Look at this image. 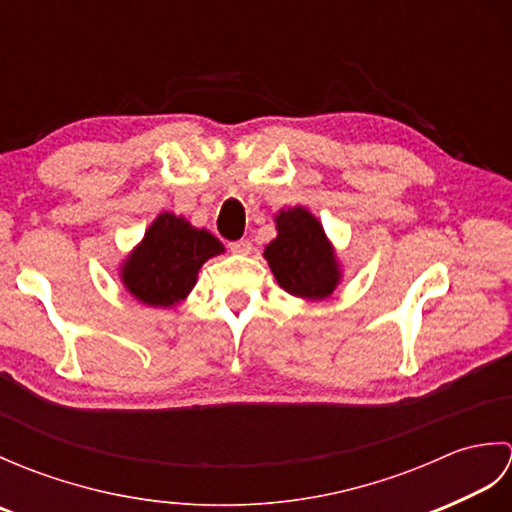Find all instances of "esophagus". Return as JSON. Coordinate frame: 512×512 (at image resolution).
Wrapping results in <instances>:
<instances>
[{"instance_id":"obj_1","label":"esophagus","mask_w":512,"mask_h":512,"mask_svg":"<svg viewBox=\"0 0 512 512\" xmlns=\"http://www.w3.org/2000/svg\"><path fill=\"white\" fill-rule=\"evenodd\" d=\"M228 248H231L233 253L248 255L250 250H253V244H250V239H237V242H231V244H228Z\"/></svg>"}]
</instances>
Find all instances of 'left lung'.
<instances>
[{
	"instance_id": "left-lung-1",
	"label": "left lung",
	"mask_w": 512,
	"mask_h": 512,
	"mask_svg": "<svg viewBox=\"0 0 512 512\" xmlns=\"http://www.w3.org/2000/svg\"><path fill=\"white\" fill-rule=\"evenodd\" d=\"M277 231L264 253L277 284L295 297H328L339 284V268L317 217L299 206L281 211Z\"/></svg>"
}]
</instances>
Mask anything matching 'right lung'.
I'll list each match as a JSON object with an SVG mask.
<instances>
[{
    "instance_id": "obj_1",
    "label": "right lung",
    "mask_w": 512,
    "mask_h": 512,
    "mask_svg": "<svg viewBox=\"0 0 512 512\" xmlns=\"http://www.w3.org/2000/svg\"><path fill=\"white\" fill-rule=\"evenodd\" d=\"M222 250L220 239L211 233L198 231L182 217L162 213L127 259L123 281L147 306L167 308L189 295L202 264Z\"/></svg>"
}]
</instances>
